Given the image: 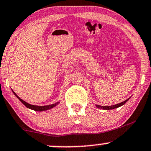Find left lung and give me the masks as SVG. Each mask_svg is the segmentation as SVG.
<instances>
[{
    "label": "left lung",
    "mask_w": 151,
    "mask_h": 151,
    "mask_svg": "<svg viewBox=\"0 0 151 151\" xmlns=\"http://www.w3.org/2000/svg\"><path fill=\"white\" fill-rule=\"evenodd\" d=\"M128 99H127L126 101H123V102H122L120 103H118L117 105H111V106H101V105H96V107L99 108H102V109H104V110H111V109H115V108H119V107L122 106V105H123L124 104H125L128 101Z\"/></svg>",
    "instance_id": "left-lung-1"
}]
</instances>
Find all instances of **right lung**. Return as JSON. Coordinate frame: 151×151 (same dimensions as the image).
<instances>
[{
	"mask_svg": "<svg viewBox=\"0 0 151 151\" xmlns=\"http://www.w3.org/2000/svg\"><path fill=\"white\" fill-rule=\"evenodd\" d=\"M13 93L14 95L17 96V98L19 100V101H21L22 103H23L24 105H25V106L27 107V108H29V109H32V110H35V111H43V110H49V109L53 108V107H55L56 105L58 104V103H55V104H52V105H46V106H37V105H31V104H29V103H27V102H25V101H24L23 100H22L19 97V96H17V94H16L13 91Z\"/></svg>",
	"mask_w": 151,
	"mask_h": 151,
	"instance_id": "obj_1",
	"label": "right lung"
}]
</instances>
